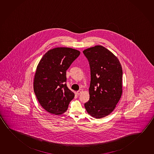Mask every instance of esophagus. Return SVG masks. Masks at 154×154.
<instances>
[{"label": "esophagus", "mask_w": 154, "mask_h": 154, "mask_svg": "<svg viewBox=\"0 0 154 154\" xmlns=\"http://www.w3.org/2000/svg\"><path fill=\"white\" fill-rule=\"evenodd\" d=\"M83 90H82V89H80V90L78 91L77 92V95H80L83 92Z\"/></svg>", "instance_id": "obj_1"}]
</instances>
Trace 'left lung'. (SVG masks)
<instances>
[{
	"label": "left lung",
	"instance_id": "8db88e82",
	"mask_svg": "<svg viewBox=\"0 0 154 154\" xmlns=\"http://www.w3.org/2000/svg\"><path fill=\"white\" fill-rule=\"evenodd\" d=\"M91 71L90 100L84 104L95 119L108 116L114 110L122 94L123 70L117 57L101 46L83 51Z\"/></svg>",
	"mask_w": 154,
	"mask_h": 154
}]
</instances>
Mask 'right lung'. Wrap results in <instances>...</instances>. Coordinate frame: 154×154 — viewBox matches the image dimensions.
I'll use <instances>...</instances> for the list:
<instances>
[{
    "label": "right lung",
    "mask_w": 154,
    "mask_h": 154,
    "mask_svg": "<svg viewBox=\"0 0 154 154\" xmlns=\"http://www.w3.org/2000/svg\"><path fill=\"white\" fill-rule=\"evenodd\" d=\"M80 54L71 48H55L46 53L38 63L33 90L40 105L51 114H63L75 97L66 86V71Z\"/></svg>",
    "instance_id": "add662e5"
}]
</instances>
